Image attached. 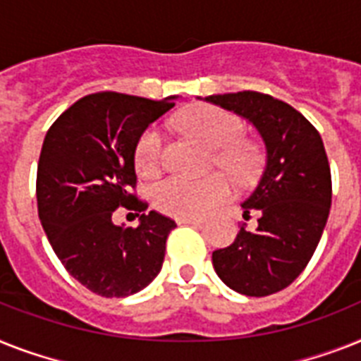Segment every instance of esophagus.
<instances>
[{
	"label": "esophagus",
	"mask_w": 361,
	"mask_h": 361,
	"mask_svg": "<svg viewBox=\"0 0 361 361\" xmlns=\"http://www.w3.org/2000/svg\"><path fill=\"white\" fill-rule=\"evenodd\" d=\"M178 225H199L202 223L201 217H177Z\"/></svg>",
	"instance_id": "obj_1"
}]
</instances>
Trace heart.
Listing matches in <instances>:
<instances>
[{"mask_svg": "<svg viewBox=\"0 0 361 361\" xmlns=\"http://www.w3.org/2000/svg\"><path fill=\"white\" fill-rule=\"evenodd\" d=\"M178 127L188 136L214 149L212 162L227 171L236 183H245L258 169L260 153L243 136V123L227 110L210 105L190 106L178 116ZM162 134L147 129L136 145V168L144 177H153L162 168ZM231 193L225 175H210L201 180L168 177L153 190V201L159 210L175 217H199L212 210Z\"/></svg>", "mask_w": 361, "mask_h": 361, "instance_id": "heart-1", "label": "heart"}]
</instances>
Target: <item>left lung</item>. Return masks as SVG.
Instances as JSON below:
<instances>
[{
	"label": "left lung",
	"mask_w": 361,
	"mask_h": 361,
	"mask_svg": "<svg viewBox=\"0 0 361 361\" xmlns=\"http://www.w3.org/2000/svg\"><path fill=\"white\" fill-rule=\"evenodd\" d=\"M204 101L249 121L266 154L260 180L241 202L245 217L258 212V225L255 231L241 227L232 245L214 251V269L241 295L276 293L302 273L329 219L332 178L323 140L293 106L260 92Z\"/></svg>",
	"instance_id": "left-lung-1"
}]
</instances>
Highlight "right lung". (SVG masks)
Listing matches in <instances>:
<instances>
[{
	"label": "right lung",
	"instance_id": "add662e5",
	"mask_svg": "<svg viewBox=\"0 0 361 361\" xmlns=\"http://www.w3.org/2000/svg\"><path fill=\"white\" fill-rule=\"evenodd\" d=\"M101 92L86 95L49 127L37 173L38 217L75 281L101 297H129L157 279L173 219L134 197V154L142 134L175 106ZM118 206L142 212L136 229L114 226Z\"/></svg>",
	"mask_w": 361,
	"mask_h": 361
}]
</instances>
